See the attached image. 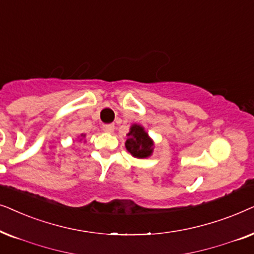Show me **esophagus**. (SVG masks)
<instances>
[{"instance_id": "esophagus-1", "label": "esophagus", "mask_w": 254, "mask_h": 254, "mask_svg": "<svg viewBox=\"0 0 254 254\" xmlns=\"http://www.w3.org/2000/svg\"><path fill=\"white\" fill-rule=\"evenodd\" d=\"M102 129H103L104 132L113 133L114 130H115V125L114 124H104L102 127Z\"/></svg>"}]
</instances>
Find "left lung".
<instances>
[{"instance_id": "obj_1", "label": "left lung", "mask_w": 254, "mask_h": 254, "mask_svg": "<svg viewBox=\"0 0 254 254\" xmlns=\"http://www.w3.org/2000/svg\"><path fill=\"white\" fill-rule=\"evenodd\" d=\"M153 143L148 138L140 125L133 124L127 133V139L125 141V147L136 158H147L152 153Z\"/></svg>"}]
</instances>
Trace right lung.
I'll use <instances>...</instances> for the list:
<instances>
[{"label": "right lung", "mask_w": 254, "mask_h": 254, "mask_svg": "<svg viewBox=\"0 0 254 254\" xmlns=\"http://www.w3.org/2000/svg\"><path fill=\"white\" fill-rule=\"evenodd\" d=\"M83 137H84V136H83Z\"/></svg>", "instance_id": "right-lung-1"}]
</instances>
